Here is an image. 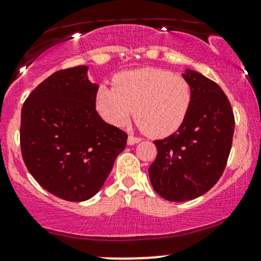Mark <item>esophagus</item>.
Instances as JSON below:
<instances>
[{
	"label": "esophagus",
	"instance_id": "34e87169",
	"mask_svg": "<svg viewBox=\"0 0 261 261\" xmlns=\"http://www.w3.org/2000/svg\"><path fill=\"white\" fill-rule=\"evenodd\" d=\"M141 141L140 137H136V136H133V135H130V136L127 137V144L128 146H134V144L139 143Z\"/></svg>",
	"mask_w": 261,
	"mask_h": 261
}]
</instances>
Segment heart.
<instances>
[{"mask_svg": "<svg viewBox=\"0 0 261 261\" xmlns=\"http://www.w3.org/2000/svg\"><path fill=\"white\" fill-rule=\"evenodd\" d=\"M115 89L100 86L97 111L107 122L122 126L134 113L137 125L152 137H166L184 124L192 87L186 77L163 69L125 71L114 79Z\"/></svg>", "mask_w": 261, "mask_h": 261, "instance_id": "heart-1", "label": "heart"}]
</instances>
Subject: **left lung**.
I'll return each instance as SVG.
<instances>
[{"label": "left lung", "mask_w": 261, "mask_h": 261, "mask_svg": "<svg viewBox=\"0 0 261 261\" xmlns=\"http://www.w3.org/2000/svg\"><path fill=\"white\" fill-rule=\"evenodd\" d=\"M182 76L192 87V105L176 133L156 140L155 161L148 169L150 184L170 202L200 197L224 172L232 146L234 117L218 84L186 69Z\"/></svg>", "instance_id": "8db88e82"}]
</instances>
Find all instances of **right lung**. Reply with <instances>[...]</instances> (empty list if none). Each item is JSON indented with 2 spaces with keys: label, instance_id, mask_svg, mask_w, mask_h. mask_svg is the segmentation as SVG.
Returning <instances> with one entry per match:
<instances>
[{
  "label": "right lung",
  "instance_id": "obj_1",
  "mask_svg": "<svg viewBox=\"0 0 261 261\" xmlns=\"http://www.w3.org/2000/svg\"><path fill=\"white\" fill-rule=\"evenodd\" d=\"M89 67L56 71L21 108L20 147L28 170L59 198L84 202L102 188L127 135L96 111Z\"/></svg>",
  "mask_w": 261,
  "mask_h": 261
}]
</instances>
